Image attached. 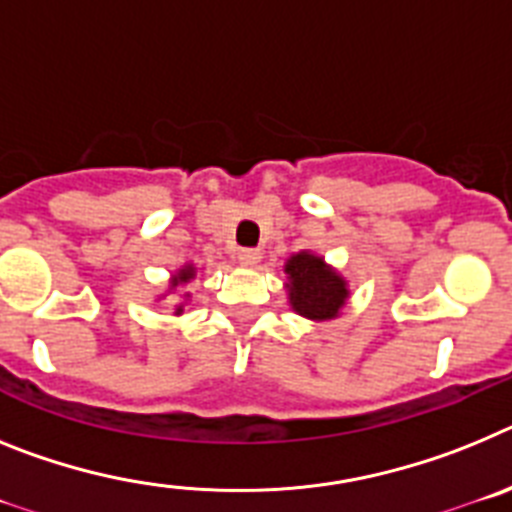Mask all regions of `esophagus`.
<instances>
[{"label":"esophagus","mask_w":512,"mask_h":512,"mask_svg":"<svg viewBox=\"0 0 512 512\" xmlns=\"http://www.w3.org/2000/svg\"><path fill=\"white\" fill-rule=\"evenodd\" d=\"M237 260H239V265H247V268H252V265H257V262H260V250L244 247V250L237 252Z\"/></svg>","instance_id":"34e87169"}]
</instances>
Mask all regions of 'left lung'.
<instances>
[{"label": "left lung", "mask_w": 512, "mask_h": 512, "mask_svg": "<svg viewBox=\"0 0 512 512\" xmlns=\"http://www.w3.org/2000/svg\"><path fill=\"white\" fill-rule=\"evenodd\" d=\"M291 306L309 319H332L348 299L340 275L324 268L322 257L309 252L293 255L286 265Z\"/></svg>", "instance_id": "obj_1"}]
</instances>
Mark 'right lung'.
<instances>
[{"label":"right lung","mask_w":512,"mask_h":512,"mask_svg":"<svg viewBox=\"0 0 512 512\" xmlns=\"http://www.w3.org/2000/svg\"><path fill=\"white\" fill-rule=\"evenodd\" d=\"M193 275H195L193 268H182L180 273L175 275V281H172V286H180V283H188L190 278H193ZM180 311H182V309H177V314H180Z\"/></svg>","instance_id":"add662e5"}]
</instances>
